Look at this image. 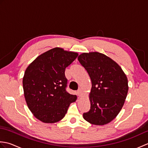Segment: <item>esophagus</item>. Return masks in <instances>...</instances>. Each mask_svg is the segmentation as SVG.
Masks as SVG:
<instances>
[{"instance_id": "esophagus-1", "label": "esophagus", "mask_w": 148, "mask_h": 148, "mask_svg": "<svg viewBox=\"0 0 148 148\" xmlns=\"http://www.w3.org/2000/svg\"><path fill=\"white\" fill-rule=\"evenodd\" d=\"M77 94H78V96H79V97H82L83 95V91L81 89H79V90L77 91Z\"/></svg>"}]
</instances>
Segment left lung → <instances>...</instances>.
Masks as SVG:
<instances>
[{
  "instance_id": "left-lung-1",
  "label": "left lung",
  "mask_w": 148,
  "mask_h": 148,
  "mask_svg": "<svg viewBox=\"0 0 148 148\" xmlns=\"http://www.w3.org/2000/svg\"><path fill=\"white\" fill-rule=\"evenodd\" d=\"M77 60L92 81L90 109L84 113L83 118L93 125L108 124L119 114L127 98L126 74L117 63L101 53H83Z\"/></svg>"
}]
</instances>
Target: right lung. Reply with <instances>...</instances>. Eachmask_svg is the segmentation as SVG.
Masks as SVG:
<instances>
[{"instance_id": "obj_1", "label": "right lung", "mask_w": 148, "mask_h": 148, "mask_svg": "<svg viewBox=\"0 0 148 148\" xmlns=\"http://www.w3.org/2000/svg\"><path fill=\"white\" fill-rule=\"evenodd\" d=\"M78 53L54 48L37 56L29 64L23 77L24 96L33 115L45 123H55L64 118L76 95L66 92V67Z\"/></svg>"}]
</instances>
